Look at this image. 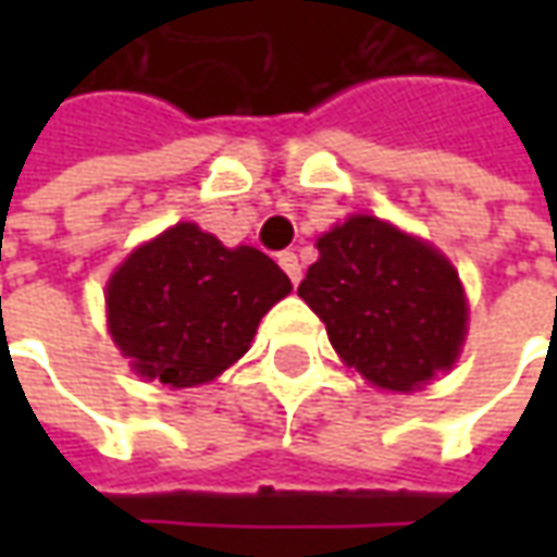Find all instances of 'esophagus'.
<instances>
[{
	"label": "esophagus",
	"mask_w": 557,
	"mask_h": 557,
	"mask_svg": "<svg viewBox=\"0 0 557 557\" xmlns=\"http://www.w3.org/2000/svg\"><path fill=\"white\" fill-rule=\"evenodd\" d=\"M277 262H280V268L286 271V277H289L292 283L298 286V280H301V262H298V256L292 253V250H283V253L277 256Z\"/></svg>",
	"instance_id": "esophagus-1"
}]
</instances>
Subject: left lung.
<instances>
[{
	"label": "left lung",
	"mask_w": 557,
	"mask_h": 557,
	"mask_svg": "<svg viewBox=\"0 0 557 557\" xmlns=\"http://www.w3.org/2000/svg\"><path fill=\"white\" fill-rule=\"evenodd\" d=\"M298 286L331 346L385 391H414L447 370L466 337V295L454 265L391 223L349 218L319 238Z\"/></svg>",
	"instance_id": "1"
}]
</instances>
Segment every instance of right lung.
I'll return each instance as SVG.
<instances>
[{"instance_id": "add662e5", "label": "right lung", "mask_w": 557, "mask_h": 557, "mask_svg": "<svg viewBox=\"0 0 557 557\" xmlns=\"http://www.w3.org/2000/svg\"><path fill=\"white\" fill-rule=\"evenodd\" d=\"M289 292V277L265 253L230 250L194 223H178L113 274L110 331L139 375L194 387L238 361L259 319Z\"/></svg>"}]
</instances>
